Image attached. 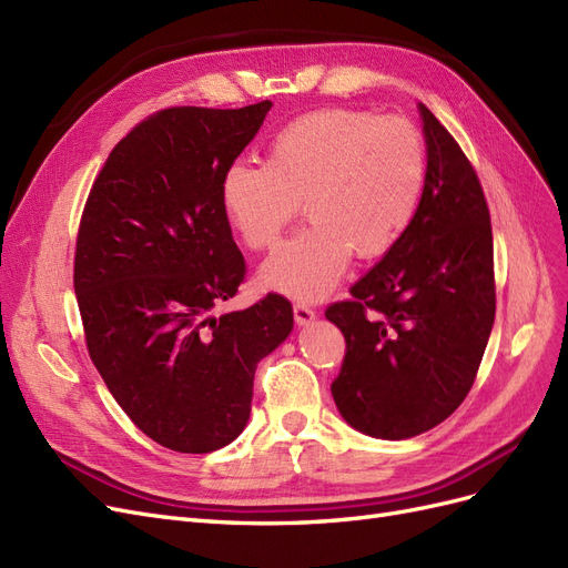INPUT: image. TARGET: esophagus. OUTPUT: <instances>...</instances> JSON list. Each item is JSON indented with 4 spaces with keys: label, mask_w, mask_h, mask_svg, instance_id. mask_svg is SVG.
I'll return each mask as SVG.
<instances>
[{
    "label": "esophagus",
    "mask_w": 568,
    "mask_h": 568,
    "mask_svg": "<svg viewBox=\"0 0 568 568\" xmlns=\"http://www.w3.org/2000/svg\"><path fill=\"white\" fill-rule=\"evenodd\" d=\"M294 320H296V324H311L313 320H315V311L311 305H305V303H296L294 305Z\"/></svg>",
    "instance_id": "1"
}]
</instances>
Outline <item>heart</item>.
Masks as SVG:
<instances>
[{"label": "heart", "mask_w": 568, "mask_h": 568, "mask_svg": "<svg viewBox=\"0 0 568 568\" xmlns=\"http://www.w3.org/2000/svg\"><path fill=\"white\" fill-rule=\"evenodd\" d=\"M426 142L398 115L324 109L291 120L265 163L236 161L220 180V203L251 251H267L301 211L311 225L261 267V284L315 301L359 261L386 255L417 215Z\"/></svg>", "instance_id": "b5f03b06"}]
</instances>
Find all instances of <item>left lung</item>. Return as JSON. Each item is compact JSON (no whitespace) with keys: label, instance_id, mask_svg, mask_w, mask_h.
Listing matches in <instances>:
<instances>
[{"label":"left lung","instance_id":"obj_1","mask_svg":"<svg viewBox=\"0 0 568 568\" xmlns=\"http://www.w3.org/2000/svg\"><path fill=\"white\" fill-rule=\"evenodd\" d=\"M426 184L415 220L351 301L326 307L346 338L334 403L357 432L403 440L467 398L495 322L493 230L484 189L455 136L419 104Z\"/></svg>","mask_w":568,"mask_h":568}]
</instances>
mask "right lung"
Wrapping results in <instances>:
<instances>
[{
    "mask_svg": "<svg viewBox=\"0 0 568 568\" xmlns=\"http://www.w3.org/2000/svg\"><path fill=\"white\" fill-rule=\"evenodd\" d=\"M270 109L149 115L109 153L80 217L73 284L92 363L134 426L175 453L244 432L255 367L294 329L277 294L213 315L246 274L220 180Z\"/></svg>",
    "mask_w": 568,
    "mask_h": 568,
    "instance_id": "1",
    "label": "right lung"
}]
</instances>
